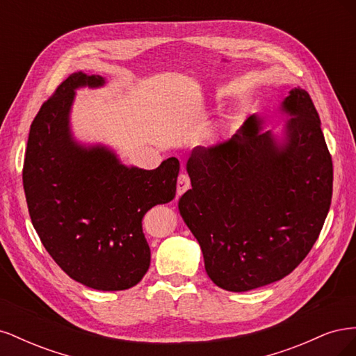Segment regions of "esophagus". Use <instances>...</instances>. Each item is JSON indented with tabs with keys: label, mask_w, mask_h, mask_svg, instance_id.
Instances as JSON below:
<instances>
[{
	"label": "esophagus",
	"mask_w": 356,
	"mask_h": 356,
	"mask_svg": "<svg viewBox=\"0 0 356 356\" xmlns=\"http://www.w3.org/2000/svg\"><path fill=\"white\" fill-rule=\"evenodd\" d=\"M188 188H190V178H188L187 174H184V172H182V174H179L178 181H177V193H178V196L182 195V193H184V191H187Z\"/></svg>",
	"instance_id": "obj_1"
}]
</instances>
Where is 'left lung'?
Instances as JSON below:
<instances>
[{
    "label": "left lung",
    "instance_id": "1",
    "mask_svg": "<svg viewBox=\"0 0 356 356\" xmlns=\"http://www.w3.org/2000/svg\"><path fill=\"white\" fill-rule=\"evenodd\" d=\"M288 122L277 136L248 117L232 138L196 147L187 161L191 188L182 220L197 239L211 281L233 293L289 275L325 222L332 161L318 111L296 88L281 104Z\"/></svg>",
    "mask_w": 356,
    "mask_h": 356
}]
</instances>
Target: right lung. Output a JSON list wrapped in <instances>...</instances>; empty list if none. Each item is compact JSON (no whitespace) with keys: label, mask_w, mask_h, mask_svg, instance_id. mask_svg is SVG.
<instances>
[{"label":"right lung","mask_w":356,"mask_h":356,"mask_svg":"<svg viewBox=\"0 0 356 356\" xmlns=\"http://www.w3.org/2000/svg\"><path fill=\"white\" fill-rule=\"evenodd\" d=\"M104 84L101 75L74 72L41 105L22 178L32 225L56 264L86 286L122 291L148 270L152 252L143 218L175 197L179 161L169 157L145 170L123 165L108 147L74 139L75 90Z\"/></svg>","instance_id":"right-lung-1"}]
</instances>
